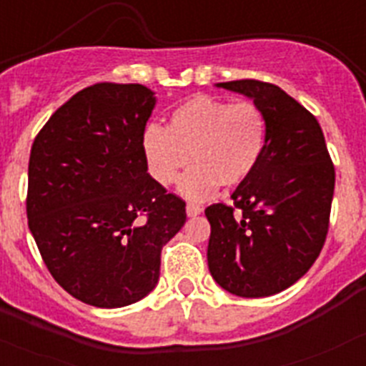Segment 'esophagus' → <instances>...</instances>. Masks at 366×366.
<instances>
[{
  "mask_svg": "<svg viewBox=\"0 0 366 366\" xmlns=\"http://www.w3.org/2000/svg\"><path fill=\"white\" fill-rule=\"evenodd\" d=\"M203 212V207H199L198 203H187V214L192 218V216H198Z\"/></svg>",
  "mask_w": 366,
  "mask_h": 366,
  "instance_id": "obj_1",
  "label": "esophagus"
}]
</instances>
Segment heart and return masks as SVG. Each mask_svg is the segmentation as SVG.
Returning a JSON list of instances; mask_svg holds the SVG:
<instances>
[{
    "label": "heart",
    "mask_w": 366,
    "mask_h": 366,
    "mask_svg": "<svg viewBox=\"0 0 366 366\" xmlns=\"http://www.w3.org/2000/svg\"><path fill=\"white\" fill-rule=\"evenodd\" d=\"M267 143L266 115L253 102H227L196 95L170 113L167 128L150 124L143 134L148 167L161 185H172L181 170L179 190L192 199H205L218 185L244 183L260 163Z\"/></svg>",
    "instance_id": "heart-1"
}]
</instances>
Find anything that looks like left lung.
Listing matches in <instances>:
<instances>
[{"label":"left lung","mask_w":366,"mask_h":366,"mask_svg":"<svg viewBox=\"0 0 366 366\" xmlns=\"http://www.w3.org/2000/svg\"><path fill=\"white\" fill-rule=\"evenodd\" d=\"M253 99L267 121V143L254 172L236 187L232 205L207 207L212 279L232 295L284 292L308 273L328 234L335 170L321 126L279 86L219 82Z\"/></svg>","instance_id":"obj_1"}]
</instances>
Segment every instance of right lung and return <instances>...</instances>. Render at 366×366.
I'll use <instances>...</instances> for the list:
<instances>
[{
  "instance_id": "add662e5",
  "label": "right lung",
  "mask_w": 366,
  "mask_h": 366,
  "mask_svg": "<svg viewBox=\"0 0 366 366\" xmlns=\"http://www.w3.org/2000/svg\"><path fill=\"white\" fill-rule=\"evenodd\" d=\"M154 106L141 84H93L51 115L31 148L29 229L53 279L97 308L147 297L161 249L185 225V202L148 174Z\"/></svg>"
}]
</instances>
